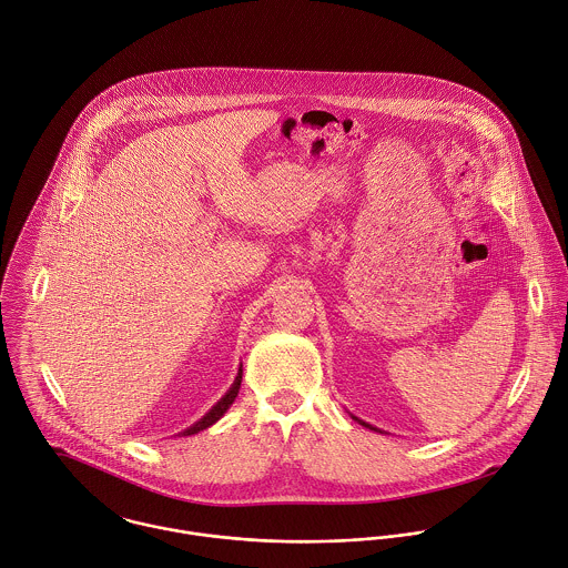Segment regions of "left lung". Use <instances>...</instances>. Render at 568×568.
Instances as JSON below:
<instances>
[{"label":"left lung","instance_id":"left-lung-1","mask_svg":"<svg viewBox=\"0 0 568 568\" xmlns=\"http://www.w3.org/2000/svg\"><path fill=\"white\" fill-rule=\"evenodd\" d=\"M353 419H355V422H357V424H362V426H364V428H371V430H377V428H373V426H371V424H366V422H362V419H357V417H353Z\"/></svg>","mask_w":568,"mask_h":568}]
</instances>
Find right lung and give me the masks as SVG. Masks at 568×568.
<instances>
[{
	"mask_svg": "<svg viewBox=\"0 0 568 568\" xmlns=\"http://www.w3.org/2000/svg\"><path fill=\"white\" fill-rule=\"evenodd\" d=\"M241 375H243V371L239 368V373H236V377H234V382H232V386H230V390H227L226 395L200 419V422H195L191 428H186L184 433H180L182 437H189V435H197V433H202V430H206V428H211L215 422H220L222 417H224V413H226L227 408L232 406V402H234V397H236V393H239V388H241Z\"/></svg>",
	"mask_w": 568,
	"mask_h": 568,
	"instance_id": "1",
	"label": "right lung"
}]
</instances>
